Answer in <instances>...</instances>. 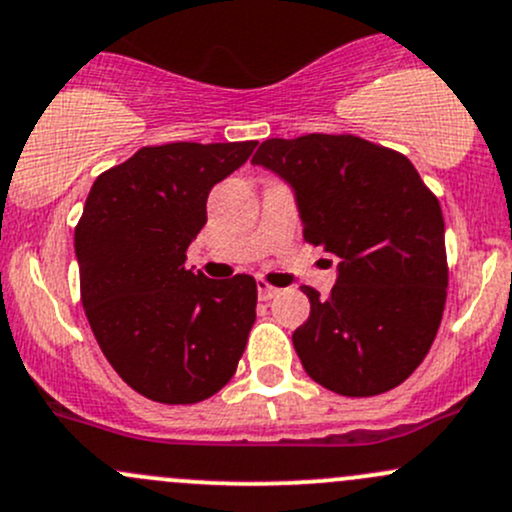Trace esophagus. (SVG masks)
I'll use <instances>...</instances> for the list:
<instances>
[{
    "label": "esophagus",
    "instance_id": "obj_1",
    "mask_svg": "<svg viewBox=\"0 0 512 512\" xmlns=\"http://www.w3.org/2000/svg\"><path fill=\"white\" fill-rule=\"evenodd\" d=\"M257 294H260L262 301H270L272 297H277L279 289L272 287V284L265 282V279H260V282H257Z\"/></svg>",
    "mask_w": 512,
    "mask_h": 512
}]
</instances>
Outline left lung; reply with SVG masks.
<instances>
[{"mask_svg": "<svg viewBox=\"0 0 512 512\" xmlns=\"http://www.w3.org/2000/svg\"><path fill=\"white\" fill-rule=\"evenodd\" d=\"M297 191L304 240L338 260L292 341L306 375L343 397L392 390L432 348L446 304L439 198L405 154L355 134L265 139L252 157Z\"/></svg>", "mask_w": 512, "mask_h": 512, "instance_id": "left-lung-1", "label": "left lung"}]
</instances>
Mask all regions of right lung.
Returning a JSON list of instances; mask_svg holds the SVG:
<instances>
[{
  "label": "right lung",
  "instance_id": "obj_1",
  "mask_svg": "<svg viewBox=\"0 0 512 512\" xmlns=\"http://www.w3.org/2000/svg\"><path fill=\"white\" fill-rule=\"evenodd\" d=\"M255 147V139L142 147L90 188L75 225L80 299L100 351L149 400H208L238 370L255 324V277L208 279L184 265L211 188Z\"/></svg>",
  "mask_w": 512,
  "mask_h": 512
}]
</instances>
